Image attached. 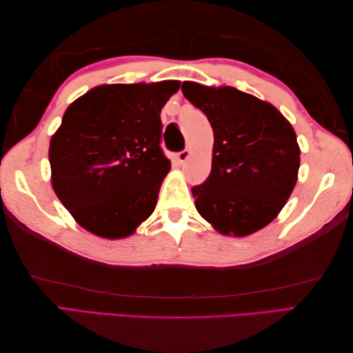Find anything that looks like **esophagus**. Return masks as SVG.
<instances>
[{
  "instance_id": "1",
  "label": "esophagus",
  "mask_w": 353,
  "mask_h": 353,
  "mask_svg": "<svg viewBox=\"0 0 353 353\" xmlns=\"http://www.w3.org/2000/svg\"><path fill=\"white\" fill-rule=\"evenodd\" d=\"M191 156V150H188V148H185V150H182V152H179L177 153V161H179V163H185L186 161H188V157Z\"/></svg>"
}]
</instances>
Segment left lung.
<instances>
[{"label": "left lung", "mask_w": 353, "mask_h": 353, "mask_svg": "<svg viewBox=\"0 0 353 353\" xmlns=\"http://www.w3.org/2000/svg\"><path fill=\"white\" fill-rule=\"evenodd\" d=\"M182 92L214 130L211 174L191 188L199 214L224 235L245 236L267 226L297 182L294 129L272 104L235 88L183 81Z\"/></svg>", "instance_id": "obj_1"}]
</instances>
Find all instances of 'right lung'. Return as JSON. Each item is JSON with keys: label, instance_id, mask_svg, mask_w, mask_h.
I'll return each instance as SVG.
<instances>
[{"label": "right lung", "instance_id": "1", "mask_svg": "<svg viewBox=\"0 0 353 353\" xmlns=\"http://www.w3.org/2000/svg\"><path fill=\"white\" fill-rule=\"evenodd\" d=\"M181 81L103 85L66 109L50 142L51 183L81 228L132 235L154 211L171 163L161 147V110Z\"/></svg>", "mask_w": 353, "mask_h": 353}]
</instances>
